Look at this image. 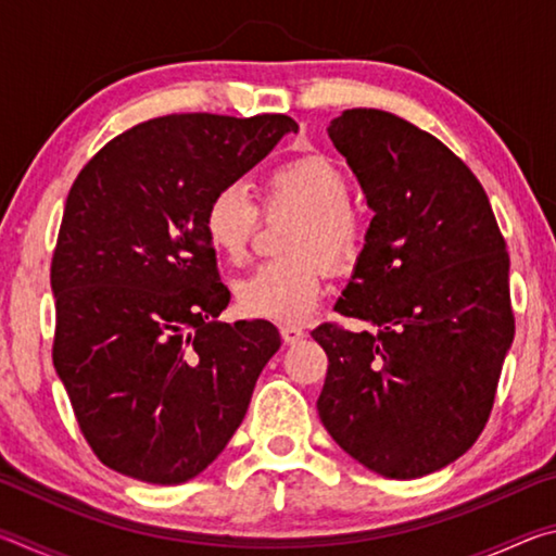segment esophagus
<instances>
[{
  "label": "esophagus",
  "mask_w": 556,
  "mask_h": 556,
  "mask_svg": "<svg viewBox=\"0 0 556 556\" xmlns=\"http://www.w3.org/2000/svg\"><path fill=\"white\" fill-rule=\"evenodd\" d=\"M279 333H281V341H285L287 345H294L299 341H304V336H306L304 328H299V326H281Z\"/></svg>",
  "instance_id": "obj_1"
}]
</instances>
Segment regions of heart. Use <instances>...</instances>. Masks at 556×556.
Returning a JSON list of instances; mask_svg holds the SVG:
<instances>
[{
    "label": "heart",
    "mask_w": 556,
    "mask_h": 556,
    "mask_svg": "<svg viewBox=\"0 0 556 556\" xmlns=\"http://www.w3.org/2000/svg\"><path fill=\"white\" fill-rule=\"evenodd\" d=\"M353 186L343 166L326 154H304L279 164L267 176V208L301 215L289 240L296 257L252 269L235 285L242 314L296 324L314 314L326 269H351L368 244V220L351 203ZM260 208L242 184H225L203 211V232L220 257L240 262L257 230Z\"/></svg>",
    "instance_id": "heart-1"
}]
</instances>
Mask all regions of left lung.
<instances>
[{
	"label": "left lung",
	"instance_id": "obj_1",
	"mask_svg": "<svg viewBox=\"0 0 556 556\" xmlns=\"http://www.w3.org/2000/svg\"><path fill=\"white\" fill-rule=\"evenodd\" d=\"M328 137L375 213L336 312L378 331L314 328L318 417L357 464L409 481L464 456L491 417L515 336L510 257L481 181L429 131L355 108Z\"/></svg>",
	"mask_w": 556,
	"mask_h": 556
}]
</instances>
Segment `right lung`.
Masks as SVG:
<instances>
[{"instance_id": "obj_1", "label": "right lung", "mask_w": 556, "mask_h": 556, "mask_svg": "<svg viewBox=\"0 0 556 556\" xmlns=\"http://www.w3.org/2000/svg\"><path fill=\"white\" fill-rule=\"evenodd\" d=\"M296 129L287 115L156 117L71 186L51 262L53 365L83 437L117 473L186 483L242 425L281 338L260 318L218 321L230 291L203 211Z\"/></svg>"}]
</instances>
